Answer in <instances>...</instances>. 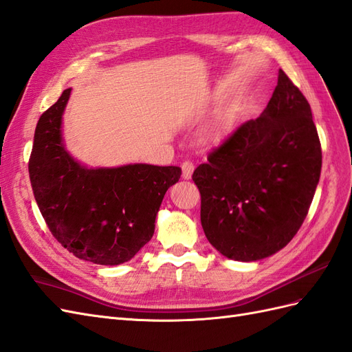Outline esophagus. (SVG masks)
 I'll return each mask as SVG.
<instances>
[{"label": "esophagus", "mask_w": 352, "mask_h": 352, "mask_svg": "<svg viewBox=\"0 0 352 352\" xmlns=\"http://www.w3.org/2000/svg\"><path fill=\"white\" fill-rule=\"evenodd\" d=\"M182 169H183V178L188 179V178H192V174L195 170V165L192 164L190 160H184L182 164Z\"/></svg>", "instance_id": "34e87169"}]
</instances>
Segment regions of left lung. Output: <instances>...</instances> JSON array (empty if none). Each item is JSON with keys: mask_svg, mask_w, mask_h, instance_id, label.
I'll return each instance as SVG.
<instances>
[{"mask_svg": "<svg viewBox=\"0 0 352 352\" xmlns=\"http://www.w3.org/2000/svg\"><path fill=\"white\" fill-rule=\"evenodd\" d=\"M321 159L309 102L279 69L262 116L233 131L192 175L210 244L241 262L284 248L308 215Z\"/></svg>", "mask_w": 352, "mask_h": 352, "instance_id": "left-lung-1", "label": "left lung"}]
</instances>
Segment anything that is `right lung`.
Masks as SVG:
<instances>
[{"mask_svg": "<svg viewBox=\"0 0 352 352\" xmlns=\"http://www.w3.org/2000/svg\"><path fill=\"white\" fill-rule=\"evenodd\" d=\"M71 89L40 117L30 157L35 201L52 235L96 265L128 262L155 233L162 199L182 168L146 164L89 169L62 144V113Z\"/></svg>", "mask_w": 352, "mask_h": 352, "instance_id": "add662e5", "label": "right lung"}]
</instances>
